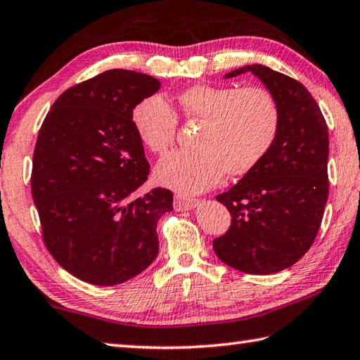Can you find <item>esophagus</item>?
Instances as JSON below:
<instances>
[{"label":"esophagus","instance_id":"obj_1","mask_svg":"<svg viewBox=\"0 0 360 360\" xmlns=\"http://www.w3.org/2000/svg\"><path fill=\"white\" fill-rule=\"evenodd\" d=\"M200 201L198 200H187V198H181V196H176L174 198V209L178 212H184V210H192L196 206H198Z\"/></svg>","mask_w":360,"mask_h":360}]
</instances>
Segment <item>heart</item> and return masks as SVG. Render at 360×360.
Returning <instances> with one entry per match:
<instances>
[{
  "mask_svg": "<svg viewBox=\"0 0 360 360\" xmlns=\"http://www.w3.org/2000/svg\"><path fill=\"white\" fill-rule=\"evenodd\" d=\"M186 120H198V150L173 151L159 160L154 176L160 186L179 193H200L228 176L250 173L278 137L279 105L262 87L196 86L178 95ZM132 128L146 150L160 154L172 146L178 118L162 95L140 101L131 114Z\"/></svg>",
  "mask_w": 360,
  "mask_h": 360,
  "instance_id": "heart-1",
  "label": "heart"
}]
</instances>
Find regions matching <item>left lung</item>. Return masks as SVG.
I'll return each instance as SVG.
<instances>
[{"instance_id": "left-lung-1", "label": "left lung", "mask_w": 360, "mask_h": 360, "mask_svg": "<svg viewBox=\"0 0 360 360\" xmlns=\"http://www.w3.org/2000/svg\"><path fill=\"white\" fill-rule=\"evenodd\" d=\"M255 75L274 96L279 132L266 156L217 196L232 217L214 240L217 257L238 271L273 274L306 255L320 229L328 201V126L309 90L293 77L252 63L224 79Z\"/></svg>"}]
</instances>
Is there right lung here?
<instances>
[{"label":"right lung","instance_id":"obj_1","mask_svg":"<svg viewBox=\"0 0 360 360\" xmlns=\"http://www.w3.org/2000/svg\"><path fill=\"white\" fill-rule=\"evenodd\" d=\"M159 89L153 76L108 70L63 91L40 128L31 187L44 240L84 283L123 284L158 256V221L173 193H136L150 165L131 114Z\"/></svg>","mask_w":360,"mask_h":360}]
</instances>
